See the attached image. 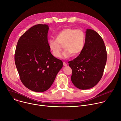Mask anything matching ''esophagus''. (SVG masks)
<instances>
[{
	"label": "esophagus",
	"mask_w": 121,
	"mask_h": 121,
	"mask_svg": "<svg viewBox=\"0 0 121 121\" xmlns=\"http://www.w3.org/2000/svg\"><path fill=\"white\" fill-rule=\"evenodd\" d=\"M63 65H64V66H67V64L66 62H63Z\"/></svg>",
	"instance_id": "obj_1"
}]
</instances>
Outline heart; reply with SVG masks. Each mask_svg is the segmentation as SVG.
<instances>
[{
  "label": "heart",
  "mask_w": 121,
  "mask_h": 121,
  "mask_svg": "<svg viewBox=\"0 0 121 121\" xmlns=\"http://www.w3.org/2000/svg\"><path fill=\"white\" fill-rule=\"evenodd\" d=\"M86 35L81 29L67 28L61 30L56 35V39L50 38L48 40V46L52 54L59 58L63 48H65L62 57L68 58L73 54L77 55L83 51L85 44Z\"/></svg>",
  "instance_id": "heart-1"
}]
</instances>
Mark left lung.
Wrapping results in <instances>:
<instances>
[{"instance_id":"1","label":"left lung","mask_w":121,"mask_h":121,"mask_svg":"<svg viewBox=\"0 0 121 121\" xmlns=\"http://www.w3.org/2000/svg\"><path fill=\"white\" fill-rule=\"evenodd\" d=\"M106 60V49L102 38L97 32L87 29L83 51L68 62L72 69L73 85L81 90L96 85L103 77Z\"/></svg>"}]
</instances>
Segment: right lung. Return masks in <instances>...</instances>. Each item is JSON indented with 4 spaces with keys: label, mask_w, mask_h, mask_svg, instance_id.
<instances>
[{
    "label": "right lung",
    "mask_w": 121,
    "mask_h": 121,
    "mask_svg": "<svg viewBox=\"0 0 121 121\" xmlns=\"http://www.w3.org/2000/svg\"><path fill=\"white\" fill-rule=\"evenodd\" d=\"M48 29L47 24L34 25L21 36L16 48L15 62L20 79L34 92L48 89L63 67L62 61L50 52Z\"/></svg>",
    "instance_id": "1"
}]
</instances>
